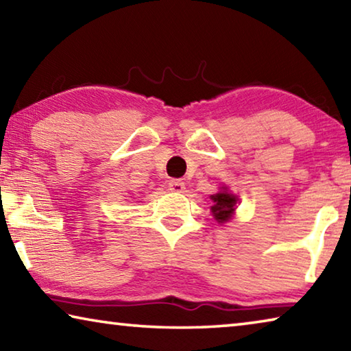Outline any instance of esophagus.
Returning <instances> with one entry per match:
<instances>
[{
  "mask_svg": "<svg viewBox=\"0 0 351 351\" xmlns=\"http://www.w3.org/2000/svg\"><path fill=\"white\" fill-rule=\"evenodd\" d=\"M169 190H171V192H176V193H181L184 190V182L180 180H171V181H169Z\"/></svg>",
  "mask_w": 351,
  "mask_h": 351,
  "instance_id": "34e87169",
  "label": "esophagus"
}]
</instances>
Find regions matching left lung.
Returning a JSON list of instances; mask_svg holds the SVG:
<instances>
[{"instance_id":"left-lung-1","label":"left lung","mask_w":351,"mask_h":351,"mask_svg":"<svg viewBox=\"0 0 351 351\" xmlns=\"http://www.w3.org/2000/svg\"><path fill=\"white\" fill-rule=\"evenodd\" d=\"M210 199L213 201V206L210 207L213 212V217L218 223H224L232 217V212L235 210L237 197L228 192H219L217 195H212Z\"/></svg>"}]
</instances>
